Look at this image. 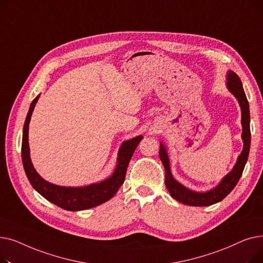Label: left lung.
Segmentation results:
<instances>
[{"label":"left lung","mask_w":263,"mask_h":263,"mask_svg":"<svg viewBox=\"0 0 263 263\" xmlns=\"http://www.w3.org/2000/svg\"><path fill=\"white\" fill-rule=\"evenodd\" d=\"M226 85L229 91L236 97L241 107L242 140H243L244 146H243L241 155L238 157L236 165H234L231 172L227 174L222 179V181H220L215 187H213L208 192L198 193L195 191L189 190L187 187L183 186L181 183H179L172 175L170 159L167 156L166 148H165V146L162 143H160L159 156L165 170V185H166L167 190L170 191L171 196L181 203H184L187 205H194V206H205V205L214 204L218 201H222L234 189V186L237 185L242 176L244 166L248 159V154H250V148H251L250 105H248L246 95L242 86V82L236 72L233 71L227 72Z\"/></svg>","instance_id":"1"}]
</instances>
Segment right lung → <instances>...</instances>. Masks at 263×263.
Segmentation results:
<instances>
[{
  "label": "right lung",
  "instance_id": "add662e5",
  "mask_svg": "<svg viewBox=\"0 0 263 263\" xmlns=\"http://www.w3.org/2000/svg\"><path fill=\"white\" fill-rule=\"evenodd\" d=\"M39 96L40 95H38L32 101L29 113L26 115L23 127L21 147L23 167L26 177L29 179L32 186L47 200L68 211H81L90 209L112 198L124 181L129 162L134 154L135 148L143 140V136L139 135L134 137V139L124 141L122 143V145L119 148L116 168L113 175L105 179V180L98 183H92L86 186L80 187L61 186L50 183L46 181L44 178H41L39 174L36 172L30 157L29 124Z\"/></svg>",
  "mask_w": 263,
  "mask_h": 263
}]
</instances>
